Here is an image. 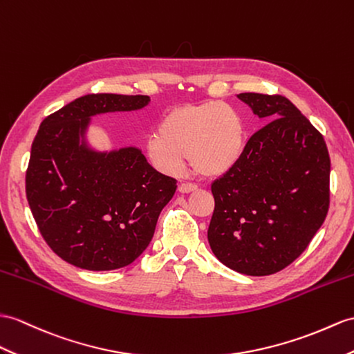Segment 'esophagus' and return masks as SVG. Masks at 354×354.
<instances>
[{"label": "esophagus", "instance_id": "1", "mask_svg": "<svg viewBox=\"0 0 354 354\" xmlns=\"http://www.w3.org/2000/svg\"><path fill=\"white\" fill-rule=\"evenodd\" d=\"M198 186L196 185H192V183H182L178 186V192L180 194H191L194 191H196Z\"/></svg>", "mask_w": 354, "mask_h": 354}]
</instances>
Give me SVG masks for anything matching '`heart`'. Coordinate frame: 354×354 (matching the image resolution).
I'll return each mask as SVG.
<instances>
[{
    "label": "heart",
    "instance_id": "b5f03b06",
    "mask_svg": "<svg viewBox=\"0 0 354 354\" xmlns=\"http://www.w3.org/2000/svg\"><path fill=\"white\" fill-rule=\"evenodd\" d=\"M246 144L243 115L234 106L212 100L168 111L158 131L145 138V154L163 174H180L189 156L198 174L214 178L242 160Z\"/></svg>",
    "mask_w": 354,
    "mask_h": 354
}]
</instances>
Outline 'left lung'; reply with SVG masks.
I'll use <instances>...</instances> for the list:
<instances>
[{"label":"left lung","mask_w":354,"mask_h":354,"mask_svg":"<svg viewBox=\"0 0 354 354\" xmlns=\"http://www.w3.org/2000/svg\"><path fill=\"white\" fill-rule=\"evenodd\" d=\"M237 97L269 124L251 136L242 160L213 182L207 239L231 270L267 277L295 261L323 225L330 158L322 133L287 97Z\"/></svg>","instance_id":"1"}]
</instances>
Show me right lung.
<instances>
[{
  "label": "right lung",
  "instance_id": "obj_1",
  "mask_svg": "<svg viewBox=\"0 0 354 354\" xmlns=\"http://www.w3.org/2000/svg\"><path fill=\"white\" fill-rule=\"evenodd\" d=\"M149 103L141 94H87L39 127L25 191L43 239L68 264L103 272L133 263L176 194V180L154 169L141 149L99 150L90 142L93 117Z\"/></svg>",
  "mask_w": 354,
  "mask_h": 354
}]
</instances>
